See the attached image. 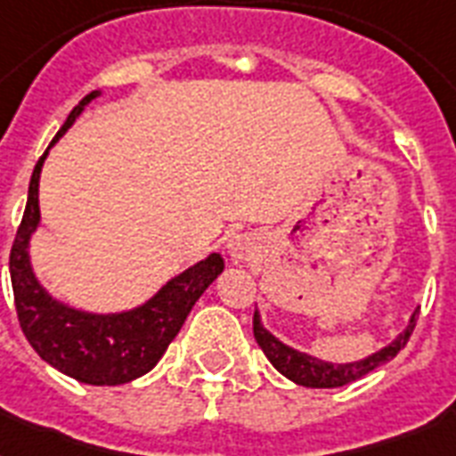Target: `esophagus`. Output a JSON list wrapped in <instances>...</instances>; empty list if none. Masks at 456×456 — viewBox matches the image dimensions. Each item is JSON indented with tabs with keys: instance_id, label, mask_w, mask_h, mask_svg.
Segmentation results:
<instances>
[{
	"instance_id": "obj_1",
	"label": "esophagus",
	"mask_w": 456,
	"mask_h": 456,
	"mask_svg": "<svg viewBox=\"0 0 456 456\" xmlns=\"http://www.w3.org/2000/svg\"><path fill=\"white\" fill-rule=\"evenodd\" d=\"M227 253L232 263H250L260 256V239L256 234H236L229 239Z\"/></svg>"
}]
</instances>
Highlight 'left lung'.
I'll list each match as a JSON object with an SVG mask.
<instances>
[{"label": "left lung", "instance_id": "left-lung-1", "mask_svg": "<svg viewBox=\"0 0 456 456\" xmlns=\"http://www.w3.org/2000/svg\"><path fill=\"white\" fill-rule=\"evenodd\" d=\"M419 310H414L410 324L400 336H397L393 343H388L386 347H381L379 353L369 354L364 360L357 362H346V364H333V362H324L312 357L307 353H300V350H293L291 346H286L281 340L270 333L260 322V314H253V336H256L257 346L263 347V353L267 354V360L272 362V367L277 369L279 374H284L286 379H291L293 383L305 386V388H338V386H346L350 381H357L362 376H367L369 371H374L381 364L390 362L395 357L410 340L414 326H417Z\"/></svg>", "mask_w": 456, "mask_h": 456}]
</instances>
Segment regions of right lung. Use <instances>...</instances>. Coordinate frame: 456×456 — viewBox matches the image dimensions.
<instances>
[{"label": "right lung", "instance_id": "add662e5", "mask_svg": "<svg viewBox=\"0 0 456 456\" xmlns=\"http://www.w3.org/2000/svg\"><path fill=\"white\" fill-rule=\"evenodd\" d=\"M99 94L102 92H92L70 110L49 149L66 134L75 118ZM49 149L32 170L23 220L9 256L18 322L35 353L75 381L89 386L130 383L156 367L196 300L222 274L224 260L220 253H210L206 260L170 279L151 300L127 312L94 314L52 298L35 277L28 253L30 236L39 224V172Z\"/></svg>", "mask_w": 456, "mask_h": 456}]
</instances>
